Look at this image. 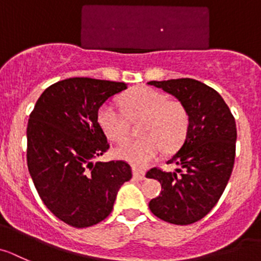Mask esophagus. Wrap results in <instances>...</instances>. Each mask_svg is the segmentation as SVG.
Here are the masks:
<instances>
[{
    "label": "esophagus",
    "mask_w": 261,
    "mask_h": 261,
    "mask_svg": "<svg viewBox=\"0 0 261 261\" xmlns=\"http://www.w3.org/2000/svg\"><path fill=\"white\" fill-rule=\"evenodd\" d=\"M133 175L135 179L138 180H144L145 179V172L143 171V170H139L136 169V167H134L133 169Z\"/></svg>",
    "instance_id": "obj_1"
}]
</instances>
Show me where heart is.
I'll return each mask as SVG.
<instances>
[{"label":"heart","instance_id":"1","mask_svg":"<svg viewBox=\"0 0 261 261\" xmlns=\"http://www.w3.org/2000/svg\"><path fill=\"white\" fill-rule=\"evenodd\" d=\"M123 108L130 118L144 117L140 134L114 149V155L134 166H147L157 158L164 147L172 149L181 143L188 128L189 117L186 107L169 100L164 92L152 87H136L122 96ZM97 123L113 142H121L128 135V122L123 112L113 103H104L97 111Z\"/></svg>","mask_w":261,"mask_h":261}]
</instances>
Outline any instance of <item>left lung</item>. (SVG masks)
Masks as SVG:
<instances>
[{
	"label": "left lung",
	"instance_id": "left-lung-1",
	"mask_svg": "<svg viewBox=\"0 0 261 261\" xmlns=\"http://www.w3.org/2000/svg\"><path fill=\"white\" fill-rule=\"evenodd\" d=\"M186 107L189 123L181 147L169 164L179 169H152L147 177L161 182L162 192L149 202L157 218L188 225L201 220L218 203L225 189L236 155L237 127L229 107L218 91L192 79L150 81Z\"/></svg>",
	"mask_w": 261,
	"mask_h": 261
}]
</instances>
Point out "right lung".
<instances>
[{"instance_id": "obj_1", "label": "right lung", "mask_w": 261, "mask_h": 261, "mask_svg": "<svg viewBox=\"0 0 261 261\" xmlns=\"http://www.w3.org/2000/svg\"><path fill=\"white\" fill-rule=\"evenodd\" d=\"M126 89L125 82L63 80L41 94L29 116V174L46 207L68 225L86 228L104 220L121 186L133 177L123 161L94 162L109 148L97 111Z\"/></svg>"}]
</instances>
